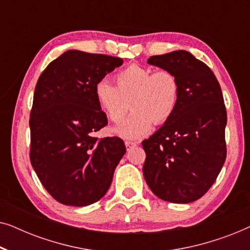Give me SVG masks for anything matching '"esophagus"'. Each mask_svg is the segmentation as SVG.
<instances>
[{
	"label": "esophagus",
	"mask_w": 250,
	"mask_h": 250,
	"mask_svg": "<svg viewBox=\"0 0 250 250\" xmlns=\"http://www.w3.org/2000/svg\"><path fill=\"white\" fill-rule=\"evenodd\" d=\"M136 145H138V143H136V142L125 141V146H126V149H127V150H129L131 148H133V146H136Z\"/></svg>",
	"instance_id": "esophagus-1"
}]
</instances>
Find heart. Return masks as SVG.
I'll use <instances>...</instances> for the list:
<instances>
[{"instance_id":"1","label":"heart","mask_w":250,"mask_h":250,"mask_svg":"<svg viewBox=\"0 0 250 250\" xmlns=\"http://www.w3.org/2000/svg\"><path fill=\"white\" fill-rule=\"evenodd\" d=\"M115 83L116 86L107 81L98 82L94 97L115 124L124 119L131 105L132 115L114 131L122 138H141L150 132L153 122L162 125L175 114L181 86L173 71L131 64L115 75Z\"/></svg>"}]
</instances>
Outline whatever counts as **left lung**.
Masks as SVG:
<instances>
[{"label": "left lung", "mask_w": 250, "mask_h": 250, "mask_svg": "<svg viewBox=\"0 0 250 250\" xmlns=\"http://www.w3.org/2000/svg\"><path fill=\"white\" fill-rule=\"evenodd\" d=\"M148 63L173 71L181 93L172 118L142 141L143 175L160 199L192 203L210 189L227 158L221 86L210 68L188 51L152 56Z\"/></svg>", "instance_id": "left-lung-1"}]
</instances>
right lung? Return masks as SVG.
Returning <instances> with one entry per match:
<instances>
[{
  "label": "right lung",
  "mask_w": 250,
  "mask_h": 250,
  "mask_svg": "<svg viewBox=\"0 0 250 250\" xmlns=\"http://www.w3.org/2000/svg\"><path fill=\"white\" fill-rule=\"evenodd\" d=\"M122 64L121 58L69 50L37 81L29 118L30 163L47 192L67 206L100 200L126 152L118 136H93L108 124L95 100V84Z\"/></svg>",
  "instance_id": "add662e5"
}]
</instances>
